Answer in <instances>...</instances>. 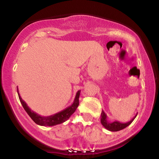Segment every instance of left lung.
Listing matches in <instances>:
<instances>
[{
    "instance_id": "obj_1",
    "label": "left lung",
    "mask_w": 159,
    "mask_h": 159,
    "mask_svg": "<svg viewBox=\"0 0 159 159\" xmlns=\"http://www.w3.org/2000/svg\"><path fill=\"white\" fill-rule=\"evenodd\" d=\"M136 116L137 115H135V116H134L133 119L131 120L130 121L128 122V123H120L119 121H114V122H112V123H111V122L107 121V115L105 114V113L102 111L101 114V123L102 125L105 128V129H107V130L111 131V132H117V131L122 130V129L126 128L128 125H130V124L133 122V120H134V118L136 117Z\"/></svg>"
}]
</instances>
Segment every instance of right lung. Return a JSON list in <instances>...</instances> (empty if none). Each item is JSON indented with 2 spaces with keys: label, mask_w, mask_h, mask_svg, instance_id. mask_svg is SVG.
<instances>
[{
  "label": "right lung",
  "mask_w": 159,
  "mask_h": 159,
  "mask_svg": "<svg viewBox=\"0 0 159 159\" xmlns=\"http://www.w3.org/2000/svg\"><path fill=\"white\" fill-rule=\"evenodd\" d=\"M18 95H19V98L20 102H21V105L25 109V111L27 113V114L30 116V117L34 120V123H36L37 125H43V126H53V125H57V124H61L62 123H64L69 119L73 113L75 111L77 107L79 105V96L81 90H78L76 93L75 98L73 103L70 105V106L67 107L64 110L60 111V112L57 113L55 114L51 115L48 116H43L37 114L36 112L33 111L30 108L24 100H22L21 96H20L19 90L17 88Z\"/></svg>",
  "instance_id": "add662e5"
}]
</instances>
